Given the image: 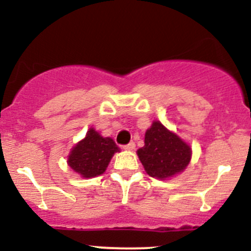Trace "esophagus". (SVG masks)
Wrapping results in <instances>:
<instances>
[{
  "label": "esophagus",
  "instance_id": "obj_1",
  "mask_svg": "<svg viewBox=\"0 0 251 251\" xmlns=\"http://www.w3.org/2000/svg\"><path fill=\"white\" fill-rule=\"evenodd\" d=\"M135 147H136L135 142H130V143H128V145L124 146V150H126V151H133V150H135Z\"/></svg>",
  "mask_w": 251,
  "mask_h": 251
}]
</instances>
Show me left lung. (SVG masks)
<instances>
[{
	"instance_id": "8db88e82",
	"label": "left lung",
	"mask_w": 251,
	"mask_h": 251,
	"mask_svg": "<svg viewBox=\"0 0 251 251\" xmlns=\"http://www.w3.org/2000/svg\"><path fill=\"white\" fill-rule=\"evenodd\" d=\"M137 155L150 176L167 180L186 169L193 150L160 121L154 120L145 133V146L137 150Z\"/></svg>"
}]
</instances>
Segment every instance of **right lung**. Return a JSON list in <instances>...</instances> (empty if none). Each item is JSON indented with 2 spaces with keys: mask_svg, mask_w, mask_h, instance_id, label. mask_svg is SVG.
Listing matches in <instances>:
<instances>
[{
  "mask_svg": "<svg viewBox=\"0 0 251 251\" xmlns=\"http://www.w3.org/2000/svg\"><path fill=\"white\" fill-rule=\"evenodd\" d=\"M116 152H120V148L113 138L103 137L96 128L91 127L86 137L70 151L67 164L75 173L89 179L103 174Z\"/></svg>",
  "mask_w": 251,
  "mask_h": 251,
  "instance_id": "right-lung-1",
  "label": "right lung"
}]
</instances>
